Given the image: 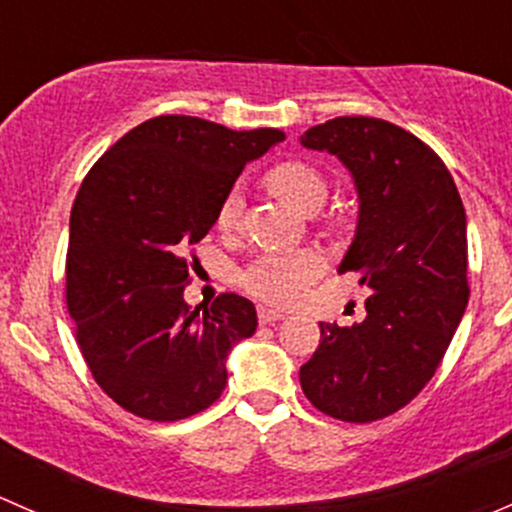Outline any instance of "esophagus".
Returning a JSON list of instances; mask_svg holds the SVG:
<instances>
[{
	"mask_svg": "<svg viewBox=\"0 0 512 512\" xmlns=\"http://www.w3.org/2000/svg\"><path fill=\"white\" fill-rule=\"evenodd\" d=\"M278 320H286V315H283L281 310L266 308V305H261V308H258V323H261V325L278 323Z\"/></svg>",
	"mask_w": 512,
	"mask_h": 512,
	"instance_id": "1",
	"label": "esophagus"
}]
</instances>
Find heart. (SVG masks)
<instances>
[{"label": "heart", "mask_w": 512, "mask_h": 512, "mask_svg": "<svg viewBox=\"0 0 512 512\" xmlns=\"http://www.w3.org/2000/svg\"><path fill=\"white\" fill-rule=\"evenodd\" d=\"M268 184L300 212H315L328 197V182L318 167L303 160H286L268 172ZM241 217V192L231 187L221 197L217 221L234 229ZM323 273V258L310 249L263 251L241 268V286L268 303H293Z\"/></svg>", "instance_id": "1"}]
</instances>
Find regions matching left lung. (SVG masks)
I'll use <instances>...</instances> for the list:
<instances>
[{
    "mask_svg": "<svg viewBox=\"0 0 512 512\" xmlns=\"http://www.w3.org/2000/svg\"><path fill=\"white\" fill-rule=\"evenodd\" d=\"M300 142L355 179L357 231L337 271L372 291L362 323H320L300 387L323 414L367 424L407 407L449 350L471 293L466 212L441 157L399 125L342 115Z\"/></svg>",
    "mask_w": 512,
    "mask_h": 512,
    "instance_id": "obj_1",
    "label": "left lung"
}]
</instances>
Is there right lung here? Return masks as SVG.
Segmentation results:
<instances>
[{
    "instance_id": "right-lung-1",
    "label": "right lung",
    "mask_w": 512,
    "mask_h": 512,
    "mask_svg": "<svg viewBox=\"0 0 512 512\" xmlns=\"http://www.w3.org/2000/svg\"><path fill=\"white\" fill-rule=\"evenodd\" d=\"M281 140L273 128L160 115L123 135L83 179L71 209L66 305L88 370L125 412L187 419L224 392L226 357L256 333V308L236 293L189 308L187 254L217 224L246 162Z\"/></svg>"
}]
</instances>
